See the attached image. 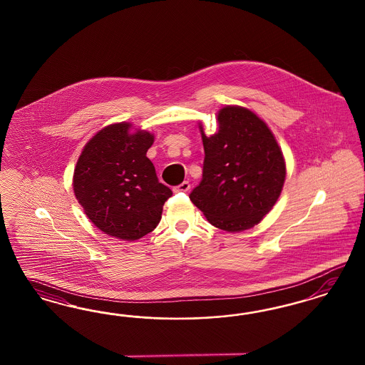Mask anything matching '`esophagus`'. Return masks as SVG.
Returning <instances> with one entry per match:
<instances>
[{
    "label": "esophagus",
    "mask_w": 365,
    "mask_h": 365,
    "mask_svg": "<svg viewBox=\"0 0 365 365\" xmlns=\"http://www.w3.org/2000/svg\"><path fill=\"white\" fill-rule=\"evenodd\" d=\"M188 190H190V183H188L187 180L182 182L179 186L174 187V191H188Z\"/></svg>",
    "instance_id": "obj_1"
}]
</instances>
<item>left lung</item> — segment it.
I'll return each instance as SVG.
<instances>
[{
  "instance_id": "8db88e82",
  "label": "left lung",
  "mask_w": 365,
  "mask_h": 365,
  "mask_svg": "<svg viewBox=\"0 0 365 365\" xmlns=\"http://www.w3.org/2000/svg\"><path fill=\"white\" fill-rule=\"evenodd\" d=\"M218 133L206 136L202 180L191 202L212 226L242 232L262 221L279 197L287 167L274 135L255 112L226 106L218 115Z\"/></svg>"
}]
</instances>
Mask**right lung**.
I'll list each match as a JSON object with an SVG mask.
<instances>
[{
    "mask_svg": "<svg viewBox=\"0 0 365 365\" xmlns=\"http://www.w3.org/2000/svg\"><path fill=\"white\" fill-rule=\"evenodd\" d=\"M130 128L122 122L100 130L84 145L73 173V191L86 215L101 232L123 241L153 232L173 195L145 156L154 135Z\"/></svg>",
    "mask_w": 365,
    "mask_h": 365,
    "instance_id": "obj_1",
    "label": "right lung"
}]
</instances>
